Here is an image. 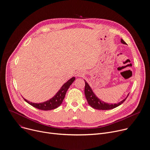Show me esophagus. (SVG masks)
I'll return each instance as SVG.
<instances>
[{
    "mask_svg": "<svg viewBox=\"0 0 150 150\" xmlns=\"http://www.w3.org/2000/svg\"><path fill=\"white\" fill-rule=\"evenodd\" d=\"M78 76H83V74H78Z\"/></svg>",
    "mask_w": 150,
    "mask_h": 150,
    "instance_id": "1",
    "label": "esophagus"
}]
</instances>
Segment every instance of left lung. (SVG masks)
<instances>
[{
    "mask_svg": "<svg viewBox=\"0 0 150 150\" xmlns=\"http://www.w3.org/2000/svg\"><path fill=\"white\" fill-rule=\"evenodd\" d=\"M121 42L122 44H126V43L123 40V39H121ZM84 81H85L84 93H85V96L87 99V102L92 108H93L94 109H96V110H111V109L115 108L123 103L126 100V99H127V98L128 97L129 94H128V96H127V98L126 99L122 100L121 102H120L118 103H115V104L106 103L101 101L100 100H99L96 96H95V94L93 92L91 88H90V87L89 86L88 83L85 80H84Z\"/></svg>",
    "mask_w": 150,
    "mask_h": 150,
    "instance_id": "1",
    "label": "left lung"
}]
</instances>
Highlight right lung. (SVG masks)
<instances>
[{
  "label": "right lung",
  "mask_w": 150,
  "mask_h": 150,
  "mask_svg": "<svg viewBox=\"0 0 150 150\" xmlns=\"http://www.w3.org/2000/svg\"><path fill=\"white\" fill-rule=\"evenodd\" d=\"M75 79V78L72 77L69 81H67L65 84H63V86L62 87L60 90L57 92V93L55 95V96H54L52 99L45 102L35 103H32L28 100H27L24 98L23 99L26 102H28L29 104H30L32 106L37 109H39V110H44V111L54 110V109H56L57 107H59L62 103V102L65 97V95L67 89L69 88L70 86L73 83Z\"/></svg>",
  "instance_id": "add662e5"
}]
</instances>
